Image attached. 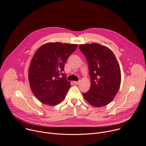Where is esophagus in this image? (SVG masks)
<instances>
[{
    "instance_id": "34e87169",
    "label": "esophagus",
    "mask_w": 146,
    "mask_h": 146,
    "mask_svg": "<svg viewBox=\"0 0 146 146\" xmlns=\"http://www.w3.org/2000/svg\"><path fill=\"white\" fill-rule=\"evenodd\" d=\"M73 83L75 84V85H77L80 83V81H73Z\"/></svg>"
}]
</instances>
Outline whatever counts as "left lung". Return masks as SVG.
Wrapping results in <instances>:
<instances>
[{"label":"left lung","mask_w":146,"mask_h":146,"mask_svg":"<svg viewBox=\"0 0 146 146\" xmlns=\"http://www.w3.org/2000/svg\"><path fill=\"white\" fill-rule=\"evenodd\" d=\"M88 63L91 80L90 89L83 96L91 106L101 107L115 98L121 84L119 62L110 48L99 43L79 46Z\"/></svg>","instance_id":"8db88e82"}]
</instances>
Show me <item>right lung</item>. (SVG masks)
<instances>
[{"label": "right lung", "mask_w": 146, "mask_h": 146, "mask_svg": "<svg viewBox=\"0 0 146 146\" xmlns=\"http://www.w3.org/2000/svg\"><path fill=\"white\" fill-rule=\"evenodd\" d=\"M77 44L49 42L42 45L31 61L29 81L31 90L43 104L53 106L64 100L71 86L66 79L64 65ZM62 74L63 77L60 78Z\"/></svg>", "instance_id": "obj_1"}]
</instances>
